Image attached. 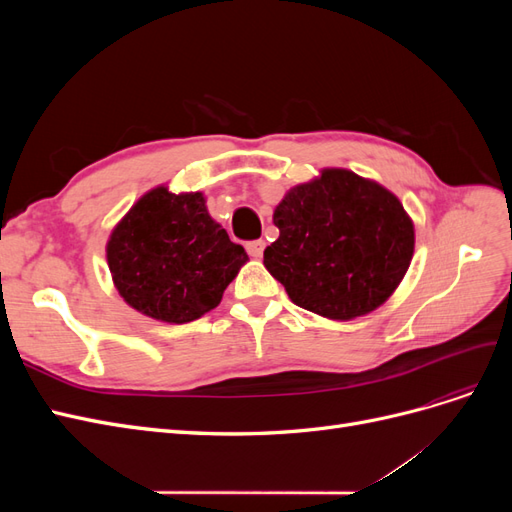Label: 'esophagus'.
<instances>
[{"mask_svg":"<svg viewBox=\"0 0 512 512\" xmlns=\"http://www.w3.org/2000/svg\"><path fill=\"white\" fill-rule=\"evenodd\" d=\"M265 247H267V243L262 241V239H258V241H250V243H247L245 250H247V254H250V256L260 258L262 252H265Z\"/></svg>","mask_w":512,"mask_h":512,"instance_id":"obj_1","label":"esophagus"}]
</instances>
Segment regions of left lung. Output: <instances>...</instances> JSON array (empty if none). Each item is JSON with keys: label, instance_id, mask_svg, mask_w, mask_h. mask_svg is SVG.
I'll return each instance as SVG.
<instances>
[{"label": "left lung", "instance_id": "obj_1", "mask_svg": "<svg viewBox=\"0 0 512 512\" xmlns=\"http://www.w3.org/2000/svg\"><path fill=\"white\" fill-rule=\"evenodd\" d=\"M265 267L294 305L329 320L374 312L404 280L414 224L399 198L346 168H322L273 211Z\"/></svg>", "mask_w": 512, "mask_h": 512}]
</instances>
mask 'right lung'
Here are the masks:
<instances>
[{
	"mask_svg": "<svg viewBox=\"0 0 512 512\" xmlns=\"http://www.w3.org/2000/svg\"><path fill=\"white\" fill-rule=\"evenodd\" d=\"M106 262L121 299L136 312L185 324L220 305L247 254L211 218L203 192L175 194L158 185L117 222Z\"/></svg>",
	"mask_w": 512,
	"mask_h": 512,
	"instance_id": "obj_1",
	"label": "right lung"
}]
</instances>
